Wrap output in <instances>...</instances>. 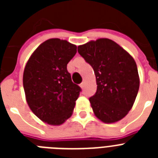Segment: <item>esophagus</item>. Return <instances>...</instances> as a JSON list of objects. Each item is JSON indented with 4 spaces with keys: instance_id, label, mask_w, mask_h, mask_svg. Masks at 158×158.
Returning <instances> with one entry per match:
<instances>
[{
    "instance_id": "obj_1",
    "label": "esophagus",
    "mask_w": 158,
    "mask_h": 158,
    "mask_svg": "<svg viewBox=\"0 0 158 158\" xmlns=\"http://www.w3.org/2000/svg\"><path fill=\"white\" fill-rule=\"evenodd\" d=\"M80 86H81V89H83V88L85 87V82H82V83L80 85Z\"/></svg>"
}]
</instances>
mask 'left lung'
<instances>
[{
	"label": "left lung",
	"instance_id": "1",
	"mask_svg": "<svg viewBox=\"0 0 158 158\" xmlns=\"http://www.w3.org/2000/svg\"><path fill=\"white\" fill-rule=\"evenodd\" d=\"M77 51L93 67L97 89L89 101L99 119L111 123L131 109L139 89L136 62L124 49L108 39L79 46Z\"/></svg>",
	"mask_w": 158,
	"mask_h": 158
}]
</instances>
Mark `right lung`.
I'll return each instance as SVG.
<instances>
[{
	"label": "right lung",
	"instance_id": "right-lung-1",
	"mask_svg": "<svg viewBox=\"0 0 158 158\" xmlns=\"http://www.w3.org/2000/svg\"><path fill=\"white\" fill-rule=\"evenodd\" d=\"M76 53V46L66 40L51 39L36 49L25 66L27 104L38 118L51 125H60L71 116L81 92L67 70Z\"/></svg>",
	"mask_w": 158,
	"mask_h": 158
}]
</instances>
